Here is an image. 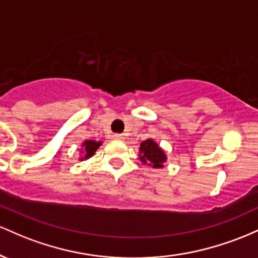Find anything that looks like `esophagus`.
<instances>
[{
	"mask_svg": "<svg viewBox=\"0 0 258 258\" xmlns=\"http://www.w3.org/2000/svg\"><path fill=\"white\" fill-rule=\"evenodd\" d=\"M113 139H114V140H120L121 141L124 139V137H123V135H120V134H114Z\"/></svg>",
	"mask_w": 258,
	"mask_h": 258,
	"instance_id": "esophagus-1",
	"label": "esophagus"
}]
</instances>
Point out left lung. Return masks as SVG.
Listing matches in <instances>:
<instances>
[{"mask_svg": "<svg viewBox=\"0 0 258 258\" xmlns=\"http://www.w3.org/2000/svg\"><path fill=\"white\" fill-rule=\"evenodd\" d=\"M139 160L144 164L152 167L153 169H160L164 167L167 161V155L164 150L156 143L153 139H146L139 147Z\"/></svg>", "mask_w": 258, "mask_h": 258, "instance_id": "8db88e82", "label": "left lung"}]
</instances>
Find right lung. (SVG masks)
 <instances>
[{
	"mask_svg": "<svg viewBox=\"0 0 258 258\" xmlns=\"http://www.w3.org/2000/svg\"><path fill=\"white\" fill-rule=\"evenodd\" d=\"M102 145V141H95V140H85L83 141L82 149L79 150V161H86L91 158L92 156L96 153L98 147Z\"/></svg>",
	"mask_w": 258,
	"mask_h": 258,
	"instance_id": "1",
	"label": "right lung"
}]
</instances>
